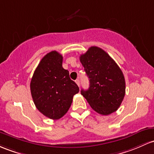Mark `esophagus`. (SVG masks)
<instances>
[{
	"label": "esophagus",
	"instance_id": "34e87169",
	"mask_svg": "<svg viewBox=\"0 0 154 154\" xmlns=\"http://www.w3.org/2000/svg\"><path fill=\"white\" fill-rule=\"evenodd\" d=\"M76 83H77V85L79 86V87H80V80H79V79H77V80H76Z\"/></svg>",
	"mask_w": 154,
	"mask_h": 154
}]
</instances>
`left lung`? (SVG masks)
I'll use <instances>...</instances> for the list:
<instances>
[{
	"mask_svg": "<svg viewBox=\"0 0 154 154\" xmlns=\"http://www.w3.org/2000/svg\"><path fill=\"white\" fill-rule=\"evenodd\" d=\"M80 60L89 78L88 90H81L96 112L107 116L116 112L125 96L126 82L122 71L102 49L91 47Z\"/></svg>",
	"mask_w": 154,
	"mask_h": 154,
	"instance_id": "left-lung-1",
	"label": "left lung"
}]
</instances>
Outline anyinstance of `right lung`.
Instances as JSON below:
<instances>
[{"label":"right lung","instance_id":"right-lung-1","mask_svg":"<svg viewBox=\"0 0 154 154\" xmlns=\"http://www.w3.org/2000/svg\"><path fill=\"white\" fill-rule=\"evenodd\" d=\"M63 56L57 51L47 53L36 67L31 81L30 92L37 109L53 120L62 118L79 92V87L62 66Z\"/></svg>","mask_w":154,"mask_h":154}]
</instances>
